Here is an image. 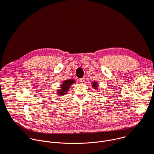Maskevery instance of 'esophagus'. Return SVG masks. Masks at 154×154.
<instances>
[{"label": "esophagus", "instance_id": "esophagus-1", "mask_svg": "<svg viewBox=\"0 0 154 154\" xmlns=\"http://www.w3.org/2000/svg\"><path fill=\"white\" fill-rule=\"evenodd\" d=\"M79 81L81 83H84V82H85V78H80V79H79Z\"/></svg>", "mask_w": 154, "mask_h": 154}]
</instances>
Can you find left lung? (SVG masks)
I'll list each match as a JSON object with an SVG mask.
<instances>
[{"mask_svg":"<svg viewBox=\"0 0 154 154\" xmlns=\"http://www.w3.org/2000/svg\"><path fill=\"white\" fill-rule=\"evenodd\" d=\"M92 86L93 87L94 89H97L98 88V84H97V82L96 81H94L92 82Z\"/></svg>","mask_w":154,"mask_h":154,"instance_id":"left-lung-1","label":"left lung"}]
</instances>
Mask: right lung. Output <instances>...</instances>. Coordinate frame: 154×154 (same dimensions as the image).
I'll return each instance as SVG.
<instances>
[{
  "mask_svg": "<svg viewBox=\"0 0 154 154\" xmlns=\"http://www.w3.org/2000/svg\"><path fill=\"white\" fill-rule=\"evenodd\" d=\"M75 82V81L73 79H70L64 81L62 82V85H60V89L57 90V94H58L59 96L63 95L66 94L68 92V91L70 88V86Z\"/></svg>",
  "mask_w": 154,
  "mask_h": 154,
  "instance_id": "1",
  "label": "right lung"
}]
</instances>
